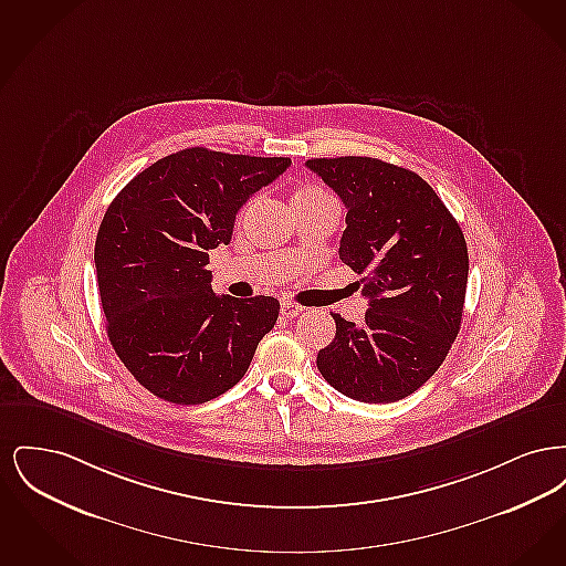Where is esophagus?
Returning a JSON list of instances; mask_svg holds the SVG:
<instances>
[{
    "label": "esophagus",
    "mask_w": 566,
    "mask_h": 566,
    "mask_svg": "<svg viewBox=\"0 0 566 566\" xmlns=\"http://www.w3.org/2000/svg\"><path fill=\"white\" fill-rule=\"evenodd\" d=\"M303 310H305V307H301L295 301H282V310H280V312H282L284 318H296Z\"/></svg>",
    "instance_id": "1"
}]
</instances>
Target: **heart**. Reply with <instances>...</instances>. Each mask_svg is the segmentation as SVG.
Masks as SVG:
<instances>
[{"label":"heart","mask_w":566,"mask_h":566,"mask_svg":"<svg viewBox=\"0 0 566 566\" xmlns=\"http://www.w3.org/2000/svg\"><path fill=\"white\" fill-rule=\"evenodd\" d=\"M316 199H333V197L318 187H305L295 195V201H316Z\"/></svg>","instance_id":"obj_1"}]
</instances>
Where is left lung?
Masks as SVG:
<instances>
[{
	"label": "left lung",
	"mask_w": 566,
	"mask_h": 566,
	"mask_svg": "<svg viewBox=\"0 0 566 566\" xmlns=\"http://www.w3.org/2000/svg\"><path fill=\"white\" fill-rule=\"evenodd\" d=\"M348 214L339 259L360 273L365 323L335 321L324 379L363 403H395L441 367L460 331L469 254L457 218L418 174L371 157L310 159Z\"/></svg>",
	"instance_id": "obj_1"
}]
</instances>
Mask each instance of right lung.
Listing matches in <instances>:
<instances>
[{
  "label": "right lung",
  "instance_id": "1",
  "mask_svg": "<svg viewBox=\"0 0 566 566\" xmlns=\"http://www.w3.org/2000/svg\"><path fill=\"white\" fill-rule=\"evenodd\" d=\"M291 165L187 148L163 157L109 203L95 268L109 344L129 374L169 403L233 388L280 314L273 296H216L210 250L231 242L235 214Z\"/></svg>",
  "mask_w": 566,
  "mask_h": 566
}]
</instances>
